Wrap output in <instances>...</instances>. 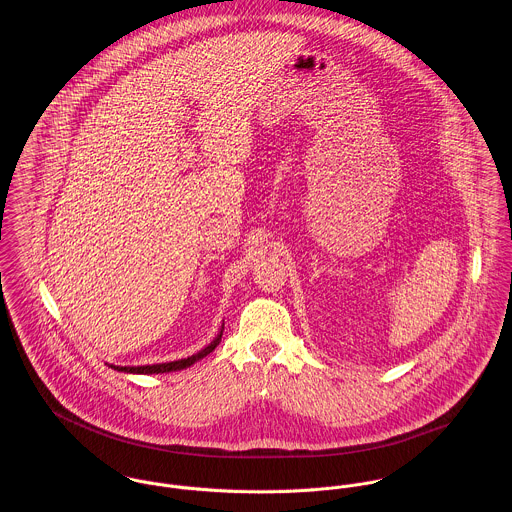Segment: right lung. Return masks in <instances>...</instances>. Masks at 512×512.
<instances>
[{"label":"right lung","instance_id":"right-lung-1","mask_svg":"<svg viewBox=\"0 0 512 512\" xmlns=\"http://www.w3.org/2000/svg\"><path fill=\"white\" fill-rule=\"evenodd\" d=\"M222 329L224 325L220 327L219 335L205 347L201 349L199 353L187 357V359H179V361H171V363H157V365H144V366H116L108 365L118 372H130V374H163V372H175V370H183V368H189L191 365H195L197 361L205 359L209 353H213L217 349V345L220 343V337H222Z\"/></svg>","mask_w":512,"mask_h":512}]
</instances>
